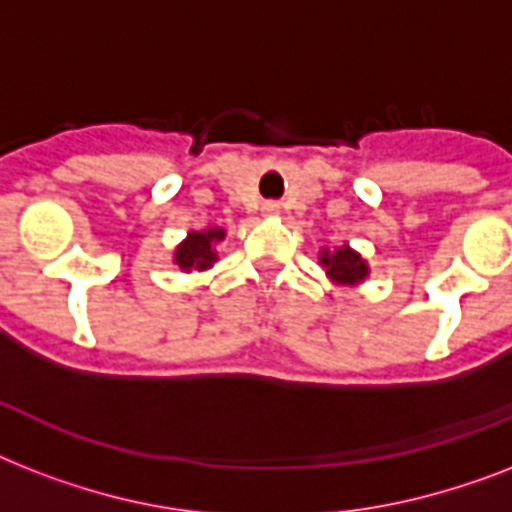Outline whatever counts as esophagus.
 <instances>
[{"label": "esophagus", "instance_id": "esophagus-1", "mask_svg": "<svg viewBox=\"0 0 512 512\" xmlns=\"http://www.w3.org/2000/svg\"><path fill=\"white\" fill-rule=\"evenodd\" d=\"M263 215H268V217L279 215V204H276V201H265V204H263Z\"/></svg>", "mask_w": 512, "mask_h": 512}]
</instances>
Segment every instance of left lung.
Listing matches in <instances>:
<instances>
[{"label":"left lung","mask_w":512,"mask_h":512,"mask_svg":"<svg viewBox=\"0 0 512 512\" xmlns=\"http://www.w3.org/2000/svg\"><path fill=\"white\" fill-rule=\"evenodd\" d=\"M324 268H327V276L340 287H356L369 276V265L358 252H353L350 247H340L335 252L324 249L319 260Z\"/></svg>","instance_id":"left-lung-1"}]
</instances>
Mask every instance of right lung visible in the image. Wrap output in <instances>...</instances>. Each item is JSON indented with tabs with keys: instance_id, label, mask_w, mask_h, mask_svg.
Wrapping results in <instances>:
<instances>
[{
	"instance_id": "obj_1",
	"label": "right lung",
	"mask_w": 512,
	"mask_h": 512,
	"mask_svg": "<svg viewBox=\"0 0 512 512\" xmlns=\"http://www.w3.org/2000/svg\"><path fill=\"white\" fill-rule=\"evenodd\" d=\"M225 239L223 228H207V231H191L183 244L175 249V265L180 271H207L217 260L215 244Z\"/></svg>"
}]
</instances>
